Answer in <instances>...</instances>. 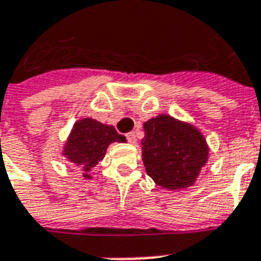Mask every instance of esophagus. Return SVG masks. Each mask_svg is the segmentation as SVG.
<instances>
[{"mask_svg":"<svg viewBox=\"0 0 261 261\" xmlns=\"http://www.w3.org/2000/svg\"><path fill=\"white\" fill-rule=\"evenodd\" d=\"M126 138H127V141H128V142H130V143H135V142H137V135H135L134 131H131V133H127Z\"/></svg>","mask_w":261,"mask_h":261,"instance_id":"34e87169","label":"esophagus"}]
</instances>
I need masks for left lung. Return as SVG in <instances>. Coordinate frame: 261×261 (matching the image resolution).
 <instances>
[{
    "mask_svg": "<svg viewBox=\"0 0 261 261\" xmlns=\"http://www.w3.org/2000/svg\"><path fill=\"white\" fill-rule=\"evenodd\" d=\"M143 128V165L155 184L168 190L192 186L208 157L202 133L169 115L147 120Z\"/></svg>",
    "mask_w": 261,
    "mask_h": 261,
    "instance_id": "8db88e82",
    "label": "left lung"
}]
</instances>
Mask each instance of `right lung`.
Instances as JSON below:
<instances>
[{"label":"right lung","instance_id":"add662e5","mask_svg":"<svg viewBox=\"0 0 261 261\" xmlns=\"http://www.w3.org/2000/svg\"><path fill=\"white\" fill-rule=\"evenodd\" d=\"M112 142H126V138L118 134L114 126L102 124L90 118L81 119L73 126L63 155L70 163L83 165L84 177L90 178L88 172L104 159L107 147Z\"/></svg>","mask_w":261,"mask_h":261}]
</instances>
